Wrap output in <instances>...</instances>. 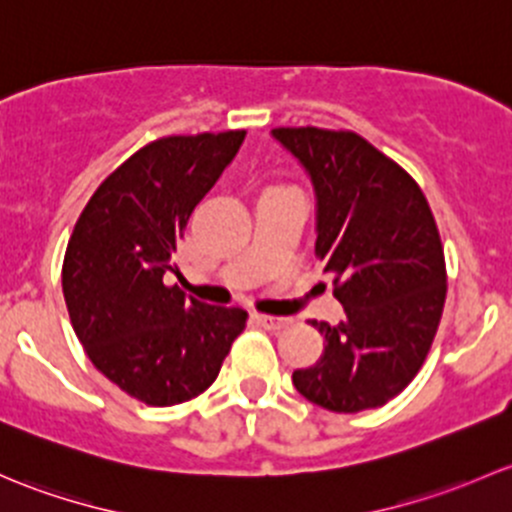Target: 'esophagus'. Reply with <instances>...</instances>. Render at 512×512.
<instances>
[{
  "mask_svg": "<svg viewBox=\"0 0 512 512\" xmlns=\"http://www.w3.org/2000/svg\"><path fill=\"white\" fill-rule=\"evenodd\" d=\"M254 318L256 323L263 325L266 330H283L288 323H291L288 318H278V315H254Z\"/></svg>",
  "mask_w": 512,
  "mask_h": 512,
  "instance_id": "obj_1",
  "label": "esophagus"
}]
</instances>
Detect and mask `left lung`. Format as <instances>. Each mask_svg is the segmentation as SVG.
<instances>
[{"label":"left lung","mask_w":512,"mask_h":512,"mask_svg":"<svg viewBox=\"0 0 512 512\" xmlns=\"http://www.w3.org/2000/svg\"><path fill=\"white\" fill-rule=\"evenodd\" d=\"M271 135L315 189V256L345 315L313 328L315 365L293 372L308 402L337 414L387 404L421 370L446 300V263L434 214L397 162L347 130L276 128Z\"/></svg>","instance_id":"8db88e82"}]
</instances>
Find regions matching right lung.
I'll return each instance as SVG.
<instances>
[{"label":"right lung","instance_id":"1","mask_svg":"<svg viewBox=\"0 0 512 512\" xmlns=\"http://www.w3.org/2000/svg\"><path fill=\"white\" fill-rule=\"evenodd\" d=\"M244 130L145 145L96 189L63 258L71 325L98 372L150 407H172L217 379L246 310L165 286L179 239L239 152Z\"/></svg>","mask_w":512,"mask_h":512}]
</instances>
